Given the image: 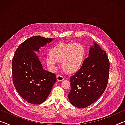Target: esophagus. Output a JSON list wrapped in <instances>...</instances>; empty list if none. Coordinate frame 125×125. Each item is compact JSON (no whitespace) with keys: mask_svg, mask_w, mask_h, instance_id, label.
Returning a JSON list of instances; mask_svg holds the SVG:
<instances>
[{"mask_svg":"<svg viewBox=\"0 0 125 125\" xmlns=\"http://www.w3.org/2000/svg\"><path fill=\"white\" fill-rule=\"evenodd\" d=\"M57 79L58 81H62V80H64V77H62V75H58L57 76Z\"/></svg>","mask_w":125,"mask_h":125,"instance_id":"1","label":"esophagus"}]
</instances>
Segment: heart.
I'll list each match as a JSON object with an SVG mask.
<instances>
[{
  "mask_svg": "<svg viewBox=\"0 0 125 125\" xmlns=\"http://www.w3.org/2000/svg\"><path fill=\"white\" fill-rule=\"evenodd\" d=\"M85 57V48L78 42H60L51 48L46 63L52 71L56 70L57 63L69 73L77 72L81 68Z\"/></svg>",
  "mask_w": 125,
  "mask_h": 125,
  "instance_id": "b5f03b06",
  "label": "heart"
}]
</instances>
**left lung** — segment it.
Listing matches in <instances>:
<instances>
[{"label": "left lung", "mask_w": 125, "mask_h": 125, "mask_svg": "<svg viewBox=\"0 0 125 125\" xmlns=\"http://www.w3.org/2000/svg\"><path fill=\"white\" fill-rule=\"evenodd\" d=\"M109 69L106 53L94 42L81 68L70 77L71 89L68 96L72 104L85 108L95 102L106 88Z\"/></svg>", "instance_id": "left-lung-1"}]
</instances>
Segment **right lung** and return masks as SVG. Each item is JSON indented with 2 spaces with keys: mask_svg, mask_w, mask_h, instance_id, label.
I'll list each match as a JSON object with an SVG mask.
<instances>
[{
  "mask_svg": "<svg viewBox=\"0 0 125 125\" xmlns=\"http://www.w3.org/2000/svg\"><path fill=\"white\" fill-rule=\"evenodd\" d=\"M54 39L32 36L17 48L12 62V82L20 95L32 104L46 100L56 82L55 74L43 69L34 51L49 43Z\"/></svg>",
  "mask_w": 125,
  "mask_h": 125,
  "instance_id": "1",
  "label": "right lung"
}]
</instances>
